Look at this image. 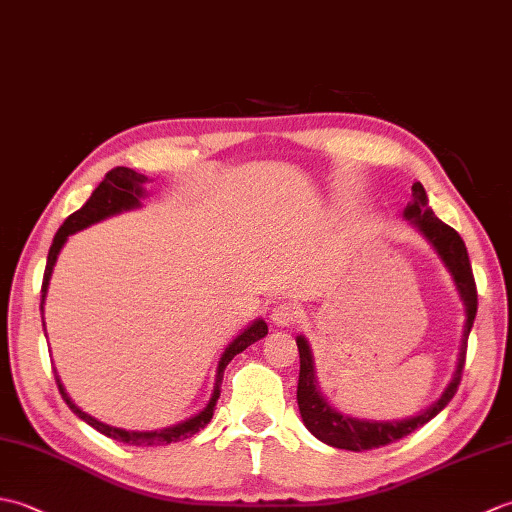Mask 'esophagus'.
<instances>
[{
  "mask_svg": "<svg viewBox=\"0 0 512 512\" xmlns=\"http://www.w3.org/2000/svg\"><path fill=\"white\" fill-rule=\"evenodd\" d=\"M299 317L301 312L297 310V306H292V303H277L273 312H270V321H273L277 328H288V325L297 323Z\"/></svg>",
  "mask_w": 512,
  "mask_h": 512,
  "instance_id": "1",
  "label": "esophagus"
}]
</instances>
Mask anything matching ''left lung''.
Returning <instances> with one entry per match:
<instances>
[{
    "mask_svg": "<svg viewBox=\"0 0 512 512\" xmlns=\"http://www.w3.org/2000/svg\"><path fill=\"white\" fill-rule=\"evenodd\" d=\"M413 200L405 206L402 217L409 222L411 228L427 239L431 248L436 250L438 257L442 259L444 268L451 273V279L455 284V290L464 303V330H462V341H460V352H458V363H455V372L449 380V385L444 387L442 396L422 409L418 416L402 418V420H363V418H352L343 411H336L325 396L321 394L319 380H317V367H314V356L310 350V343L306 336H297V347H299V385H297V402H299V413L301 420L306 424L308 431L314 438L321 442L330 444L334 449H345V451H367V449H378L385 447V444L396 442L400 438L409 436V433L416 431L422 424H427L431 418H436L438 413L449 405L451 398L458 391V385L462 380V369H464V358H466V341H469V334L473 328L475 314H477V290H475V279H473V268L469 262V253H466V246L458 231H453L449 224L438 220L436 213L431 211L427 191L420 182H413L411 187Z\"/></svg>",
    "mask_w": 512,
    "mask_h": 512,
    "instance_id": "1",
    "label": "left lung"
}]
</instances>
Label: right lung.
I'll return each mask as SVG.
<instances>
[{"label": "right lung", "mask_w": 512, "mask_h": 512, "mask_svg": "<svg viewBox=\"0 0 512 512\" xmlns=\"http://www.w3.org/2000/svg\"><path fill=\"white\" fill-rule=\"evenodd\" d=\"M147 182H149V178L143 176V173H136L134 169H127V167H116V169L107 173L99 187L92 191L90 200L85 202L79 211H74L68 217V220L61 224L57 235H54V239H52L48 262H46V273H43L41 314H43V306H46V295H48V286H50L54 264H57V257L61 253V248L65 246V242H68V237L83 231V228H88L96 222L107 220V217H114L118 213L140 209V206H143V200L149 195L147 189H145ZM43 332H46V321H43ZM266 334H268V325H266L264 319H255L246 330L239 332L235 339L226 345L224 354L220 356V363H217V369H215L213 391H211L209 402H206V407L200 413H195V416L182 420L178 424H173V427H165V429H158V431H127V429H118V427H112V424H105L101 420H96L94 416H90V413H85L83 409L74 405V400L68 396V391H65V387L61 383L57 369H54V378H57V385H59V391H61V396L65 400V405L72 409L74 416H79L83 422H88L90 427H94L96 431L103 433V436L118 440L123 444H132V447H158V444H171V442H178V440H187V438L195 436L198 431H202L206 424L211 422L213 411H215V402H217V398H220L226 365L231 363L239 352H244L248 345H253L255 341L264 339Z\"/></svg>", "instance_id": "1"}]
</instances>
